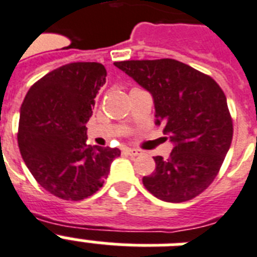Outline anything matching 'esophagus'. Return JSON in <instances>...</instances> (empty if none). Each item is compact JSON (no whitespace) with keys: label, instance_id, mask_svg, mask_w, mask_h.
<instances>
[{"label":"esophagus","instance_id":"esophagus-1","mask_svg":"<svg viewBox=\"0 0 257 257\" xmlns=\"http://www.w3.org/2000/svg\"><path fill=\"white\" fill-rule=\"evenodd\" d=\"M124 152L126 153V154L129 155H133V157H136V155L140 154V150L139 149H132V148H125Z\"/></svg>","mask_w":257,"mask_h":257}]
</instances>
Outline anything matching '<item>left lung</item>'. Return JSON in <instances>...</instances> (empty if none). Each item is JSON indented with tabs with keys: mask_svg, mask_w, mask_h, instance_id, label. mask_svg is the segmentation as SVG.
I'll return each mask as SVG.
<instances>
[{
	"mask_svg": "<svg viewBox=\"0 0 257 257\" xmlns=\"http://www.w3.org/2000/svg\"><path fill=\"white\" fill-rule=\"evenodd\" d=\"M154 99L155 124L174 142L167 159L154 157L155 171L142 183L167 202L195 198L218 175L232 140L225 92L214 79L172 59L113 62Z\"/></svg>",
	"mask_w": 257,
	"mask_h": 257,
	"instance_id": "obj_1",
	"label": "left lung"
}]
</instances>
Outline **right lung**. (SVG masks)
<instances>
[{"label":"right lung","instance_id":"add662e5","mask_svg":"<svg viewBox=\"0 0 257 257\" xmlns=\"http://www.w3.org/2000/svg\"><path fill=\"white\" fill-rule=\"evenodd\" d=\"M107 70L72 62L31 86L21 107L18 146L36 182L56 197L79 201L102 188L118 149L86 145V122Z\"/></svg>","mask_w":257,"mask_h":257}]
</instances>
